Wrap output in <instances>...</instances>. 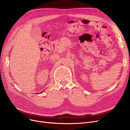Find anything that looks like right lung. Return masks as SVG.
<instances>
[{
  "label": "right lung",
  "mask_w": 130,
  "mask_h": 130,
  "mask_svg": "<svg viewBox=\"0 0 130 130\" xmlns=\"http://www.w3.org/2000/svg\"><path fill=\"white\" fill-rule=\"evenodd\" d=\"M42 92H41V93H42Z\"/></svg>",
  "instance_id": "1"
}]
</instances>
